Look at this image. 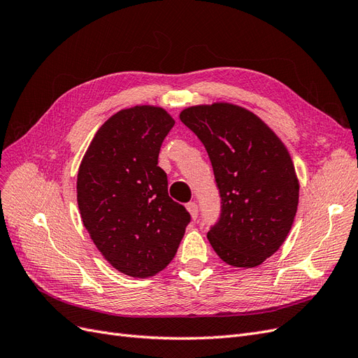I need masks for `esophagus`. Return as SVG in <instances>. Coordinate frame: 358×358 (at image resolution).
Here are the masks:
<instances>
[{
  "label": "esophagus",
  "mask_w": 358,
  "mask_h": 358,
  "mask_svg": "<svg viewBox=\"0 0 358 358\" xmlns=\"http://www.w3.org/2000/svg\"><path fill=\"white\" fill-rule=\"evenodd\" d=\"M187 210L189 212V215H191V218H192V220H197L199 208H197V204H196V203H194V201L188 203V204H187Z\"/></svg>",
  "instance_id": "obj_1"
}]
</instances>
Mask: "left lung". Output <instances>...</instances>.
<instances>
[{
    "mask_svg": "<svg viewBox=\"0 0 358 358\" xmlns=\"http://www.w3.org/2000/svg\"><path fill=\"white\" fill-rule=\"evenodd\" d=\"M180 121L208 150L222 212L208 233L213 251L233 267L252 268L282 246L294 222L300 183L272 128L233 103L183 109Z\"/></svg>",
    "mask_w": 358,
    "mask_h": 358,
    "instance_id": "1",
    "label": "left lung"
}]
</instances>
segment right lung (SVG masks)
Returning <instances> with one entry per match:
<instances>
[{"label":"right lung","instance_id":"obj_1","mask_svg":"<svg viewBox=\"0 0 358 358\" xmlns=\"http://www.w3.org/2000/svg\"><path fill=\"white\" fill-rule=\"evenodd\" d=\"M175 119L159 106L112 115L86 149L78 173L85 229L104 259L131 278L155 276L176 255L189 213L167 192L158 154Z\"/></svg>","mask_w":358,"mask_h":358}]
</instances>
